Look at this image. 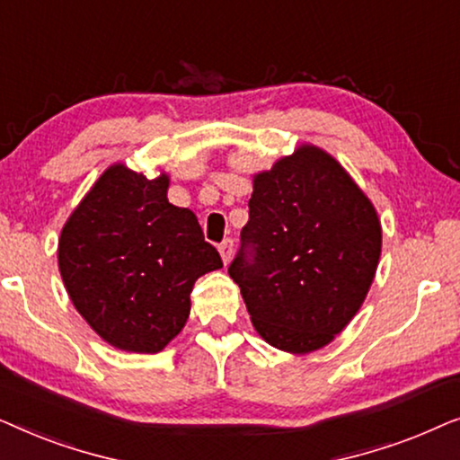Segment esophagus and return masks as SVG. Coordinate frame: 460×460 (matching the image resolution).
Returning a JSON list of instances; mask_svg holds the SVG:
<instances>
[{
    "label": "esophagus",
    "instance_id": "34e87169",
    "mask_svg": "<svg viewBox=\"0 0 460 460\" xmlns=\"http://www.w3.org/2000/svg\"><path fill=\"white\" fill-rule=\"evenodd\" d=\"M219 255H222V261L228 266V261L232 260V251H234V243H232V238H226L224 243H219Z\"/></svg>",
    "mask_w": 460,
    "mask_h": 460
}]
</instances>
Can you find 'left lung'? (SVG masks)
Returning <instances> with one entry per match:
<instances>
[{
	"label": "left lung",
	"instance_id": "left-lung-1",
	"mask_svg": "<svg viewBox=\"0 0 460 460\" xmlns=\"http://www.w3.org/2000/svg\"><path fill=\"white\" fill-rule=\"evenodd\" d=\"M381 238L375 205L341 163L301 144L253 175L249 222L228 274L263 341L310 354L360 310Z\"/></svg>",
	"mask_w": 460,
	"mask_h": 460
}]
</instances>
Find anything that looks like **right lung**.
Wrapping results in <instances>:
<instances>
[{"mask_svg": "<svg viewBox=\"0 0 460 460\" xmlns=\"http://www.w3.org/2000/svg\"><path fill=\"white\" fill-rule=\"evenodd\" d=\"M169 175L115 163L68 216L58 268L75 310L112 348L156 354L190 316L197 279L222 268L190 209L167 200Z\"/></svg>", "mask_w": 460, "mask_h": 460, "instance_id": "1", "label": "right lung"}]
</instances>
